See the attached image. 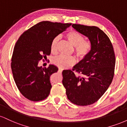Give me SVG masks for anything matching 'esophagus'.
Masks as SVG:
<instances>
[{"label": "esophagus", "mask_w": 127, "mask_h": 127, "mask_svg": "<svg viewBox=\"0 0 127 127\" xmlns=\"http://www.w3.org/2000/svg\"><path fill=\"white\" fill-rule=\"evenodd\" d=\"M59 72L60 73H62L63 72V69H62V68H59Z\"/></svg>", "instance_id": "obj_1"}]
</instances>
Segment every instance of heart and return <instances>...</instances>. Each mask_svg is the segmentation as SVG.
<instances>
[{"mask_svg":"<svg viewBox=\"0 0 127 127\" xmlns=\"http://www.w3.org/2000/svg\"><path fill=\"white\" fill-rule=\"evenodd\" d=\"M66 37L68 42L75 48V52L79 59L85 57L91 50V45L88 40H84V37L81 33L70 30L66 34ZM59 40V37L57 36L54 38L51 43V51L52 53L57 52V46ZM75 59L73 57H68L64 55H59L52 59L54 64L60 68H67L75 63Z\"/></svg>","mask_w":127,"mask_h":127,"instance_id":"b5f03b06","label":"heart"}]
</instances>
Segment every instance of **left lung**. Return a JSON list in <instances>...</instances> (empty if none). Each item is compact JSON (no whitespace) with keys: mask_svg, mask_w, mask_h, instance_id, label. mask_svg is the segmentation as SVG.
<instances>
[{"mask_svg":"<svg viewBox=\"0 0 127 127\" xmlns=\"http://www.w3.org/2000/svg\"><path fill=\"white\" fill-rule=\"evenodd\" d=\"M72 27L87 37L91 43L88 55L71 70L63 71V85L67 98L78 106H88L98 100L111 84L114 76L115 55L110 39L95 26L73 24Z\"/></svg>","mask_w":127,"mask_h":127,"instance_id":"obj_1","label":"left lung"}]
</instances>
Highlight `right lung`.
<instances>
[{
  "mask_svg": "<svg viewBox=\"0 0 127 127\" xmlns=\"http://www.w3.org/2000/svg\"><path fill=\"white\" fill-rule=\"evenodd\" d=\"M71 25V23L42 21L24 32L17 40L11 69L17 88L26 98L39 101L49 95L52 87L50 76L59 68L54 64L42 68L38 64L50 55L54 38Z\"/></svg>",
  "mask_w": 127,
  "mask_h": 127,
  "instance_id": "add662e5",
  "label": "right lung"
}]
</instances>
